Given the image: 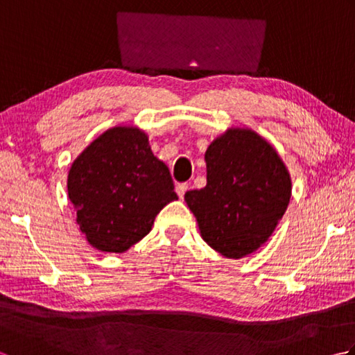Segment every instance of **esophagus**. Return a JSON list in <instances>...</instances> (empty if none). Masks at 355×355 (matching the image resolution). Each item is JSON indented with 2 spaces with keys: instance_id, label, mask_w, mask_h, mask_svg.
Instances as JSON below:
<instances>
[{
  "instance_id": "obj_1",
  "label": "esophagus",
  "mask_w": 355,
  "mask_h": 355,
  "mask_svg": "<svg viewBox=\"0 0 355 355\" xmlns=\"http://www.w3.org/2000/svg\"><path fill=\"white\" fill-rule=\"evenodd\" d=\"M187 189H189V184H187V183H180V184L175 187V191H177L180 198L184 197V193H186Z\"/></svg>"
}]
</instances>
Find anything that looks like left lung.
<instances>
[{
	"instance_id": "obj_1",
	"label": "left lung",
	"mask_w": 355,
	"mask_h": 355,
	"mask_svg": "<svg viewBox=\"0 0 355 355\" xmlns=\"http://www.w3.org/2000/svg\"><path fill=\"white\" fill-rule=\"evenodd\" d=\"M207 184L184 193L201 238L224 258L241 259L266 244L291 197V177L276 149L248 128L210 143Z\"/></svg>"
}]
</instances>
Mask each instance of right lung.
<instances>
[{"mask_svg": "<svg viewBox=\"0 0 355 355\" xmlns=\"http://www.w3.org/2000/svg\"><path fill=\"white\" fill-rule=\"evenodd\" d=\"M67 189L80 232L105 253L137 244L157 214L178 198L168 166L137 126L110 128L89 143L71 164Z\"/></svg>", "mask_w": 355, "mask_h": 355, "instance_id": "right-lung-1", "label": "right lung"}]
</instances>
